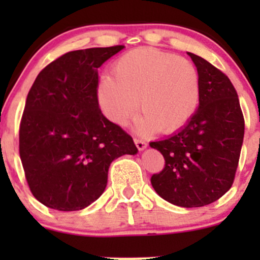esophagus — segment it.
<instances>
[{
    "instance_id": "1",
    "label": "esophagus",
    "mask_w": 260,
    "mask_h": 260,
    "mask_svg": "<svg viewBox=\"0 0 260 260\" xmlns=\"http://www.w3.org/2000/svg\"><path fill=\"white\" fill-rule=\"evenodd\" d=\"M135 143H136V146H137V148L140 149V151H143V149L147 148L146 141L140 140V138H135Z\"/></svg>"
}]
</instances>
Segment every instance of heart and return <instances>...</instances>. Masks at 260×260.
<instances>
[{"label":"heart","instance_id":"obj_1","mask_svg":"<svg viewBox=\"0 0 260 260\" xmlns=\"http://www.w3.org/2000/svg\"><path fill=\"white\" fill-rule=\"evenodd\" d=\"M98 99L104 114L118 125L128 124L137 112L143 135L158 129L170 135L185 127L200 99V78L193 64L171 52L137 48L120 55L112 77L99 81Z\"/></svg>","mask_w":260,"mask_h":260}]
</instances>
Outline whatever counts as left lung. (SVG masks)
<instances>
[{"instance_id": "1", "label": "left lung", "mask_w": 260, "mask_h": 260, "mask_svg": "<svg viewBox=\"0 0 260 260\" xmlns=\"http://www.w3.org/2000/svg\"><path fill=\"white\" fill-rule=\"evenodd\" d=\"M200 78L199 108L179 132L149 146L165 167L152 175L157 193L182 208L219 200L234 182L244 138V117L229 78L203 57L187 52Z\"/></svg>"}]
</instances>
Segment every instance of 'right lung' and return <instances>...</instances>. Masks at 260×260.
<instances>
[{"label": "right lung", "instance_id": "obj_1", "mask_svg": "<svg viewBox=\"0 0 260 260\" xmlns=\"http://www.w3.org/2000/svg\"><path fill=\"white\" fill-rule=\"evenodd\" d=\"M123 48L67 52L39 73L28 91L20 157L31 192L50 209L89 206L106 190L112 161L138 152L98 103V68Z\"/></svg>", "mask_w": 260, "mask_h": 260}]
</instances>
